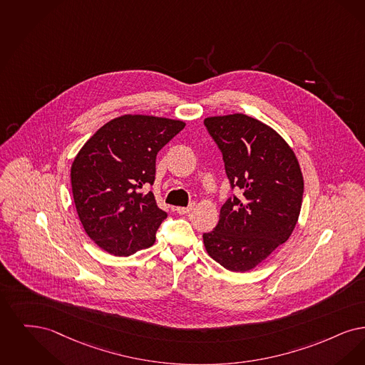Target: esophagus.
<instances>
[{"mask_svg":"<svg viewBox=\"0 0 365 365\" xmlns=\"http://www.w3.org/2000/svg\"><path fill=\"white\" fill-rule=\"evenodd\" d=\"M193 205H190L188 207H177L175 210H177V212L178 214H181V215H185V214H190V211L193 210Z\"/></svg>","mask_w":365,"mask_h":365,"instance_id":"obj_1","label":"esophagus"}]
</instances>
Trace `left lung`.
<instances>
[{"label":"left lung","mask_w":365,"mask_h":365,"mask_svg":"<svg viewBox=\"0 0 365 365\" xmlns=\"http://www.w3.org/2000/svg\"><path fill=\"white\" fill-rule=\"evenodd\" d=\"M208 133L222 153L233 195L220 221L203 235L207 254L230 271L255 269L287 241L299 221L304 178L294 151L272 128L236 113L207 117Z\"/></svg>","instance_id":"8db88e82"}]
</instances>
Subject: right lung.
<instances>
[{"label": "right lung", "mask_w": 365, "mask_h": 365, "mask_svg": "<svg viewBox=\"0 0 365 365\" xmlns=\"http://www.w3.org/2000/svg\"><path fill=\"white\" fill-rule=\"evenodd\" d=\"M185 123L125 114L113 118L80 148L71 168L72 193L88 237L114 256H129L155 242L168 217L154 193L140 192L155 180L159 150Z\"/></svg>", "instance_id": "obj_1"}]
</instances>
